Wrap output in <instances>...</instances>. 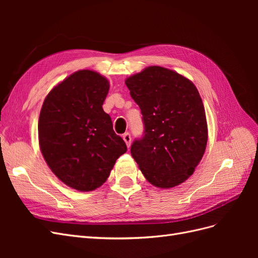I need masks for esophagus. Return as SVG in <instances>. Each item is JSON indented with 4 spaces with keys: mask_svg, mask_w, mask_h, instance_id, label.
Listing matches in <instances>:
<instances>
[{
    "mask_svg": "<svg viewBox=\"0 0 258 258\" xmlns=\"http://www.w3.org/2000/svg\"><path fill=\"white\" fill-rule=\"evenodd\" d=\"M122 139H123L124 143H126L127 147H130V144H131V136H130L129 132H126V134H124V135L122 136Z\"/></svg>",
    "mask_w": 258,
    "mask_h": 258,
    "instance_id": "1",
    "label": "esophagus"
}]
</instances>
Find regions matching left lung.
<instances>
[{
    "label": "left lung",
    "instance_id": "left-lung-1",
    "mask_svg": "<svg viewBox=\"0 0 258 258\" xmlns=\"http://www.w3.org/2000/svg\"><path fill=\"white\" fill-rule=\"evenodd\" d=\"M141 108L143 136L131 155L151 184L170 188L186 181L205 154L208 126L204 103L189 80L161 67H148L126 80Z\"/></svg>",
    "mask_w": 258,
    "mask_h": 258
}]
</instances>
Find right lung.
I'll list each match as a JSON object with an SVG mask.
<instances>
[{
  "instance_id": "1",
  "label": "right lung",
  "mask_w": 258,
  "mask_h": 258,
  "mask_svg": "<svg viewBox=\"0 0 258 258\" xmlns=\"http://www.w3.org/2000/svg\"><path fill=\"white\" fill-rule=\"evenodd\" d=\"M110 89L97 72L82 70L57 85L45 98L38 119V141L56 176L74 189L102 185L115 161L127 152L102 104Z\"/></svg>"
}]
</instances>
